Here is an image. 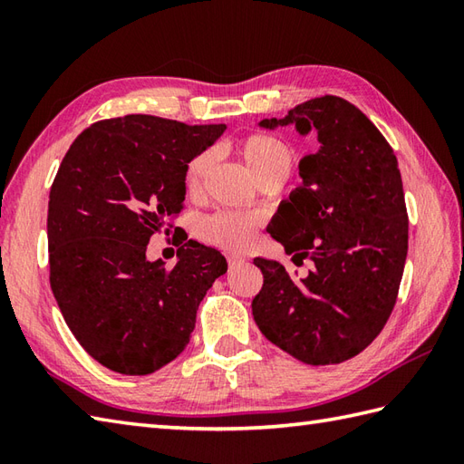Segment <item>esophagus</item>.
<instances>
[{
  "label": "esophagus",
  "mask_w": 464,
  "mask_h": 464,
  "mask_svg": "<svg viewBox=\"0 0 464 464\" xmlns=\"http://www.w3.org/2000/svg\"><path fill=\"white\" fill-rule=\"evenodd\" d=\"M227 263H229V269H237L245 263V257H239V255H227Z\"/></svg>",
  "instance_id": "esophagus-1"
}]
</instances>
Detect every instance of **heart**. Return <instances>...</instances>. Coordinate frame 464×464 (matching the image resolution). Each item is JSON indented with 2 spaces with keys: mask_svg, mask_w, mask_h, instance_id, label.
Listing matches in <instances>:
<instances>
[{
  "mask_svg": "<svg viewBox=\"0 0 464 464\" xmlns=\"http://www.w3.org/2000/svg\"><path fill=\"white\" fill-rule=\"evenodd\" d=\"M235 151L247 165L255 179L263 183H283L287 179L293 167L291 145L279 135L253 131L239 137L235 141ZM215 155L211 150L197 153L185 167V187L187 191H199L207 173L211 171ZM257 229V219L249 215L221 211L201 221L199 231L207 241H211L225 249H245L253 239Z\"/></svg>",
  "mask_w": 464,
  "mask_h": 464,
  "instance_id": "1",
  "label": "heart"
}]
</instances>
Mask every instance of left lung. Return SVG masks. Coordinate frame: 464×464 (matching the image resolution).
I'll return each instance as SVG.
<instances>
[{"label": "left lung", "instance_id": "8db88e82", "mask_svg": "<svg viewBox=\"0 0 464 464\" xmlns=\"http://www.w3.org/2000/svg\"><path fill=\"white\" fill-rule=\"evenodd\" d=\"M289 123L317 133L321 147L301 160L303 185L281 203L269 233L314 269L297 281L279 261L255 259L263 287L253 319L291 357L337 364L377 339L397 303L409 249L405 193L392 147L347 100L314 97L259 125Z\"/></svg>", "mask_w": 464, "mask_h": 464}]
</instances>
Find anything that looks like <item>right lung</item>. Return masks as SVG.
Returning a JSON list of instances; mask_svg holds the SVG:
<instances>
[{
    "instance_id": "add662e5",
    "label": "right lung",
    "mask_w": 464,
    "mask_h": 464,
    "mask_svg": "<svg viewBox=\"0 0 464 464\" xmlns=\"http://www.w3.org/2000/svg\"><path fill=\"white\" fill-rule=\"evenodd\" d=\"M225 125L125 115L87 127L49 191V283L67 327L92 357L121 374H150L187 347L223 255L179 239L165 269L145 257L183 211L185 167ZM179 227H175V233ZM173 233V235H175Z\"/></svg>"
}]
</instances>
